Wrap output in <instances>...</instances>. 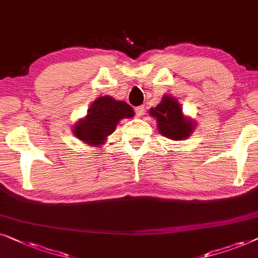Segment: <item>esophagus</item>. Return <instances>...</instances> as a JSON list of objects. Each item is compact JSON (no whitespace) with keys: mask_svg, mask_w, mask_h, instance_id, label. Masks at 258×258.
<instances>
[{"mask_svg":"<svg viewBox=\"0 0 258 258\" xmlns=\"http://www.w3.org/2000/svg\"><path fill=\"white\" fill-rule=\"evenodd\" d=\"M144 111H145V107H144V106H138V107H136L135 112H136L137 118H140V116L144 114Z\"/></svg>","mask_w":258,"mask_h":258,"instance_id":"obj_1","label":"esophagus"}]
</instances>
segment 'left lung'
Listing matches in <instances>:
<instances>
[{"instance_id":"obj_1","label":"left lung","mask_w":258,"mask_h":258,"mask_svg":"<svg viewBox=\"0 0 258 258\" xmlns=\"http://www.w3.org/2000/svg\"><path fill=\"white\" fill-rule=\"evenodd\" d=\"M157 119L159 133L173 140H183L194 131V122L184 118L180 105L176 99L165 95L157 107L150 109Z\"/></svg>"}]
</instances>
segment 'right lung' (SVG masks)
I'll use <instances>...</instances> for the list:
<instances>
[{
    "mask_svg": "<svg viewBox=\"0 0 258 258\" xmlns=\"http://www.w3.org/2000/svg\"><path fill=\"white\" fill-rule=\"evenodd\" d=\"M133 116V109L125 101H116L111 97H100L88 109V114L74 127L78 139L89 144L100 145L106 137L114 132L119 120Z\"/></svg>",
    "mask_w": 258,
    "mask_h": 258,
    "instance_id": "add662e5",
    "label": "right lung"
}]
</instances>
